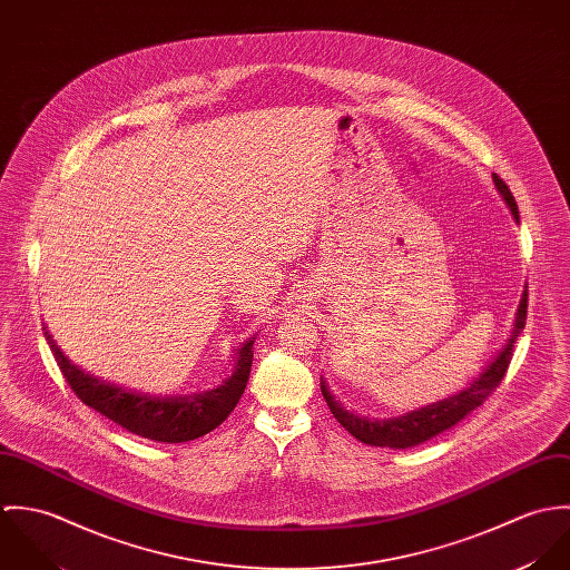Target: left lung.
Instances as JSON below:
<instances>
[{
  "label": "left lung",
  "mask_w": 570,
  "mask_h": 570,
  "mask_svg": "<svg viewBox=\"0 0 570 570\" xmlns=\"http://www.w3.org/2000/svg\"><path fill=\"white\" fill-rule=\"evenodd\" d=\"M493 184L500 190V195L504 197L513 217L520 219L518 204H515L509 186L495 173H493ZM527 305H529V292H524V296H522L518 318H515V328H513V335H511L507 348L498 355V360L489 366L488 371L463 393H459L450 400H443L439 404L407 412L406 416L377 421V419L357 416V414L344 410L340 404H335V400L331 397V393L326 391V386L323 384V397L326 400V406L344 430H348L357 441H362L366 445H375V448L404 450V448L419 445V443L445 432L448 428L456 425L463 416H468L472 410L481 406L485 400L491 397V393L500 386V382H502V377H504V373L511 364L515 340H518L520 331L527 325Z\"/></svg>",
  "instance_id": "left-lung-1"
}]
</instances>
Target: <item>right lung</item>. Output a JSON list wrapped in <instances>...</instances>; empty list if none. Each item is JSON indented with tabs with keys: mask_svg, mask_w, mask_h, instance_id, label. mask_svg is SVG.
Masks as SVG:
<instances>
[{
	"mask_svg": "<svg viewBox=\"0 0 570 570\" xmlns=\"http://www.w3.org/2000/svg\"><path fill=\"white\" fill-rule=\"evenodd\" d=\"M46 340L66 382L85 406L94 407L96 412L105 414L107 419L138 436L160 443H184L199 439L228 419V414L235 410L244 395L252 366L254 342L249 340L242 346L237 371L224 386L193 397H149L136 391H125L120 386L107 384L85 373L59 351L48 331Z\"/></svg>",
	"mask_w": 570,
	"mask_h": 570,
	"instance_id": "obj_1",
	"label": "right lung"
}]
</instances>
